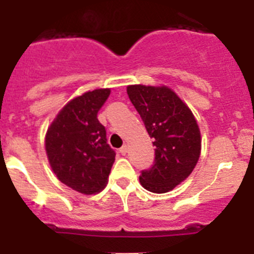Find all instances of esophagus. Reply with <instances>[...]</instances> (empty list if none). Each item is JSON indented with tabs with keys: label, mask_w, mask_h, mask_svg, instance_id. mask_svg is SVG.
<instances>
[{
	"label": "esophagus",
	"mask_w": 254,
	"mask_h": 254,
	"mask_svg": "<svg viewBox=\"0 0 254 254\" xmlns=\"http://www.w3.org/2000/svg\"><path fill=\"white\" fill-rule=\"evenodd\" d=\"M127 151H128V147H127V145H123V146L120 149V152H121V154H122V155L127 154Z\"/></svg>",
	"instance_id": "1"
}]
</instances>
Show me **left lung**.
Returning <instances> with one entry per match:
<instances>
[{
  "label": "left lung",
  "mask_w": 254,
  "mask_h": 254,
  "mask_svg": "<svg viewBox=\"0 0 254 254\" xmlns=\"http://www.w3.org/2000/svg\"><path fill=\"white\" fill-rule=\"evenodd\" d=\"M127 94L155 146L154 164L142 170L140 183L165 193L185 181L201 154V133L190 108L167 86L129 85Z\"/></svg>",
  "instance_id": "left-lung-1"
}]
</instances>
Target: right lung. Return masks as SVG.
Here are the masks:
<instances>
[{"label":"right lung","instance_id":"1","mask_svg":"<svg viewBox=\"0 0 254 254\" xmlns=\"http://www.w3.org/2000/svg\"><path fill=\"white\" fill-rule=\"evenodd\" d=\"M111 89L87 91L67 103L46 134V151L52 170L69 188L84 194L105 187L116 152L107 142L98 112Z\"/></svg>","mask_w":254,"mask_h":254}]
</instances>
